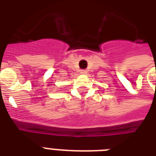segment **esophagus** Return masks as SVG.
Listing matches in <instances>:
<instances>
[{
	"instance_id": "1",
	"label": "esophagus",
	"mask_w": 156,
	"mask_h": 156,
	"mask_svg": "<svg viewBox=\"0 0 156 156\" xmlns=\"http://www.w3.org/2000/svg\"><path fill=\"white\" fill-rule=\"evenodd\" d=\"M80 73H82V74H85V73H87V70H85V69H82V70L80 71Z\"/></svg>"
}]
</instances>
